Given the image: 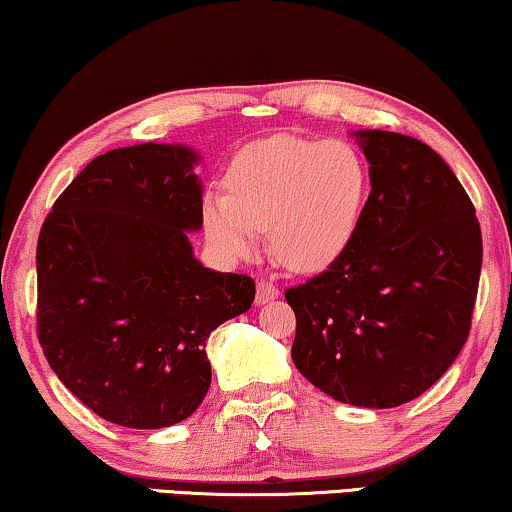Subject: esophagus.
Returning <instances> with one entry per match:
<instances>
[{"label":"esophagus","mask_w":512,"mask_h":512,"mask_svg":"<svg viewBox=\"0 0 512 512\" xmlns=\"http://www.w3.org/2000/svg\"><path fill=\"white\" fill-rule=\"evenodd\" d=\"M279 296V289L268 279H261V282L256 284V305H265L270 303V300H275Z\"/></svg>","instance_id":"34e87169"}]
</instances>
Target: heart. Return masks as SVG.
<instances>
[{"label": "heart", "mask_w": 512, "mask_h": 512, "mask_svg": "<svg viewBox=\"0 0 512 512\" xmlns=\"http://www.w3.org/2000/svg\"><path fill=\"white\" fill-rule=\"evenodd\" d=\"M228 193L202 200L205 233L223 256H251L270 228L286 268L321 272L345 254L368 200V167L342 139L277 135L244 146L230 163Z\"/></svg>", "instance_id": "1"}]
</instances>
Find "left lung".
Returning <instances> with one entry per match:
<instances>
[{"label": "left lung", "mask_w": 512, "mask_h": 512, "mask_svg": "<svg viewBox=\"0 0 512 512\" xmlns=\"http://www.w3.org/2000/svg\"><path fill=\"white\" fill-rule=\"evenodd\" d=\"M370 195L352 244L286 289L291 359L335 401L396 408L422 396L471 331L482 268L475 207L450 165L415 137L356 132Z\"/></svg>", "instance_id": "1"}]
</instances>
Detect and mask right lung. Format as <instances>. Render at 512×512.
Listing matches in <instances>:
<instances>
[{
  "label": "right lung",
  "instance_id": "add662e5",
  "mask_svg": "<svg viewBox=\"0 0 512 512\" xmlns=\"http://www.w3.org/2000/svg\"><path fill=\"white\" fill-rule=\"evenodd\" d=\"M198 153L137 144L83 167L41 226L37 335L48 366L95 415L128 429L191 417L212 382L205 345L247 312L254 279L193 256Z\"/></svg>",
  "mask_w": 512,
  "mask_h": 512
}]
</instances>
